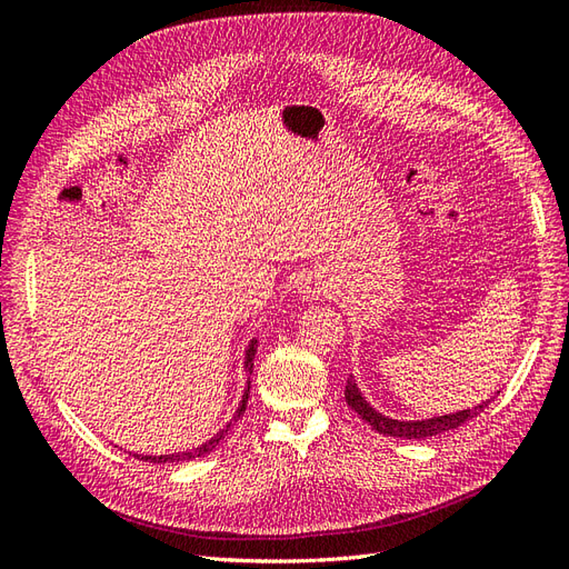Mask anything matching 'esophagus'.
Returning a JSON list of instances; mask_svg holds the SVG:
<instances>
[{
	"label": "esophagus",
	"mask_w": 569,
	"mask_h": 569,
	"mask_svg": "<svg viewBox=\"0 0 569 569\" xmlns=\"http://www.w3.org/2000/svg\"><path fill=\"white\" fill-rule=\"evenodd\" d=\"M327 291V284L322 282L320 274L316 272H308L301 278L299 282V295L306 299V301H318L322 295Z\"/></svg>",
	"instance_id": "esophagus-1"
}]
</instances>
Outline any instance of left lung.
Segmentation results:
<instances>
[{"label": "left lung", "instance_id": "left-lung-1", "mask_svg": "<svg viewBox=\"0 0 569 569\" xmlns=\"http://www.w3.org/2000/svg\"><path fill=\"white\" fill-rule=\"evenodd\" d=\"M343 399H347V403L372 429H377V432L387 435V437H401V439H425V437H435V435H441V432H449V429H456V427L465 425L468 420L477 418L479 412L489 406V401H485L481 406H475L472 410L453 412V416H441V418L420 420V422H399V420H389V418L382 416V412H377L375 408H370L363 401V396H360V391H358V387H356V382L351 380V377H349V382H347V391H343Z\"/></svg>", "mask_w": 569, "mask_h": 569}]
</instances>
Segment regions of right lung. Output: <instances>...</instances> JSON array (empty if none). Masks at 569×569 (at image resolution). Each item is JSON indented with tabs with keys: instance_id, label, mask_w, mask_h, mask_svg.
I'll list each match as a JSON object with an SVG mask.
<instances>
[{
	"instance_id": "add662e5",
	"label": "right lung",
	"mask_w": 569,
	"mask_h": 569,
	"mask_svg": "<svg viewBox=\"0 0 569 569\" xmlns=\"http://www.w3.org/2000/svg\"><path fill=\"white\" fill-rule=\"evenodd\" d=\"M253 356H256V339L249 343V351H247V368H249V372H251V366H253ZM247 399H249V389L244 391V399H242V406L237 408V416H234V420L242 416V412L247 410ZM232 425V422H230ZM228 425V427H230ZM228 427L222 429L220 435H216L211 441H206V443H201L199 449H194V451H187V453H178V456H142V460H149V462H176V460H192V458H201V456H206V453H211L216 446L226 439V435H228Z\"/></svg>"
}]
</instances>
